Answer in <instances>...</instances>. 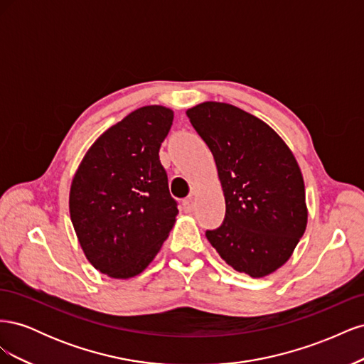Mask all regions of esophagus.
<instances>
[{"label": "esophagus", "instance_id": "1", "mask_svg": "<svg viewBox=\"0 0 364 364\" xmlns=\"http://www.w3.org/2000/svg\"><path fill=\"white\" fill-rule=\"evenodd\" d=\"M182 208H183L185 213H193V209H194V199H193V197H188V199H185L182 202Z\"/></svg>", "mask_w": 364, "mask_h": 364}]
</instances>
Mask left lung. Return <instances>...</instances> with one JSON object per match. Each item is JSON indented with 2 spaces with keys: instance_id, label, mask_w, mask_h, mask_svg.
<instances>
[{
  "instance_id": "left-lung-1",
  "label": "left lung",
  "mask_w": 364,
  "mask_h": 364,
  "mask_svg": "<svg viewBox=\"0 0 364 364\" xmlns=\"http://www.w3.org/2000/svg\"><path fill=\"white\" fill-rule=\"evenodd\" d=\"M213 151L226 214L205 235L230 267L252 278L279 269L306 228L299 165L279 135L241 109L206 102L186 111Z\"/></svg>"
}]
</instances>
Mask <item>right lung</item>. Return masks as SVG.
<instances>
[{"label": "right lung", "mask_w": 364, "mask_h": 364, "mask_svg": "<svg viewBox=\"0 0 364 364\" xmlns=\"http://www.w3.org/2000/svg\"><path fill=\"white\" fill-rule=\"evenodd\" d=\"M173 123L162 106H144L107 129L87 150L70 191V215L86 258L112 278L141 273L178 215L159 149Z\"/></svg>", "instance_id": "right-lung-1"}]
</instances>
